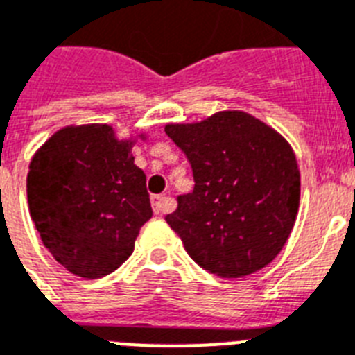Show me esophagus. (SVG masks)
I'll return each mask as SVG.
<instances>
[{"mask_svg": "<svg viewBox=\"0 0 355 355\" xmlns=\"http://www.w3.org/2000/svg\"><path fill=\"white\" fill-rule=\"evenodd\" d=\"M168 207L170 198H166V196H152V209H154L155 214L168 211Z\"/></svg>", "mask_w": 355, "mask_h": 355, "instance_id": "obj_1", "label": "esophagus"}]
</instances>
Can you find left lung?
<instances>
[{"label": "left lung", "instance_id": "left-lung-1", "mask_svg": "<svg viewBox=\"0 0 355 355\" xmlns=\"http://www.w3.org/2000/svg\"><path fill=\"white\" fill-rule=\"evenodd\" d=\"M191 163L194 191L166 214L187 253L223 279L266 268L293 229L300 174L291 146L243 112H220L196 124H166Z\"/></svg>", "mask_w": 355, "mask_h": 355}]
</instances>
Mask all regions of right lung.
<instances>
[{"instance_id": "add662e5", "label": "right lung", "mask_w": 355, "mask_h": 355, "mask_svg": "<svg viewBox=\"0 0 355 355\" xmlns=\"http://www.w3.org/2000/svg\"><path fill=\"white\" fill-rule=\"evenodd\" d=\"M132 144L107 124L67 126L31 161V218L56 262L76 277L113 273L152 218L146 175L133 164Z\"/></svg>"}]
</instances>
